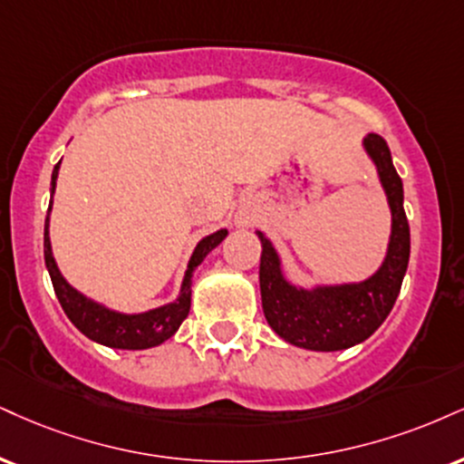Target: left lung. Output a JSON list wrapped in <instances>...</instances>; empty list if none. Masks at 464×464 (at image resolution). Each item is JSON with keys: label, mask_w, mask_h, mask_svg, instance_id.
<instances>
[{"label": "left lung", "mask_w": 464, "mask_h": 464, "mask_svg": "<svg viewBox=\"0 0 464 464\" xmlns=\"http://www.w3.org/2000/svg\"><path fill=\"white\" fill-rule=\"evenodd\" d=\"M362 150L376 166L392 211V233L382 264L362 281L303 285L287 276L283 256L264 231L259 287L266 320L283 342L314 353H337L365 342L392 314L411 256V231L404 214V188L393 169L392 150L376 133L362 138Z\"/></svg>", "instance_id": "8db88e82"}]
</instances>
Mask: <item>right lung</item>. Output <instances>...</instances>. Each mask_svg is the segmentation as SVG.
<instances>
[{"instance_id": "right-lung-1", "label": "right lung", "mask_w": 464, "mask_h": 464, "mask_svg": "<svg viewBox=\"0 0 464 464\" xmlns=\"http://www.w3.org/2000/svg\"><path fill=\"white\" fill-rule=\"evenodd\" d=\"M60 161L53 166L52 172V188H49L52 200H49L47 218H44V266H47L55 295H58L60 304H63L66 317L75 324L77 331L86 334L88 339H92L94 343L108 345V348L114 350H147L169 342L189 314L194 272H197V267L203 264L205 256H208L211 250L220 246L222 239L228 236V231L227 228H218L216 233L205 236L197 246H194L192 255H189L186 272H183L181 287H179L177 298L172 300V303L160 304L149 311H138V314H125V311L111 309V306L105 303H99V300H94L91 295L82 294L80 289L72 287L64 278L63 272H60L58 264H55L52 237H49V220H52Z\"/></svg>"}]
</instances>
